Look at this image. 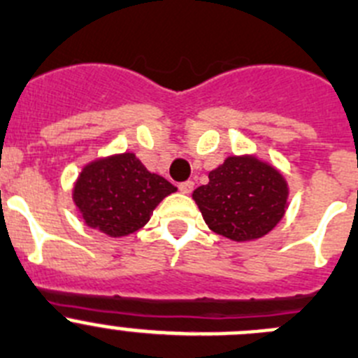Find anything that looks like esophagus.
Instances as JSON below:
<instances>
[{"label": "esophagus", "instance_id": "obj_1", "mask_svg": "<svg viewBox=\"0 0 358 358\" xmlns=\"http://www.w3.org/2000/svg\"><path fill=\"white\" fill-rule=\"evenodd\" d=\"M180 192H183V194H190L192 192V189H194V182L192 180H187V182H182L178 185Z\"/></svg>", "mask_w": 358, "mask_h": 358}]
</instances>
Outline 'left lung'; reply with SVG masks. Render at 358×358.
I'll return each instance as SVG.
<instances>
[{"label":"left lung","mask_w":358,"mask_h":358,"mask_svg":"<svg viewBox=\"0 0 358 358\" xmlns=\"http://www.w3.org/2000/svg\"><path fill=\"white\" fill-rule=\"evenodd\" d=\"M208 178L192 192V199L217 235L235 242L262 238L285 215L288 183L258 157H228Z\"/></svg>","instance_id":"obj_1"}]
</instances>
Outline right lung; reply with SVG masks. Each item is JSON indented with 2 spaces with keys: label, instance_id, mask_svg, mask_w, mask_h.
Segmentation results:
<instances>
[{
  "label": "right lung",
  "instance_id": "obj_1",
  "mask_svg": "<svg viewBox=\"0 0 358 358\" xmlns=\"http://www.w3.org/2000/svg\"><path fill=\"white\" fill-rule=\"evenodd\" d=\"M171 192H176L173 183L150 173L138 157L125 152L86 164L72 199L86 226L116 238L141 229Z\"/></svg>",
  "mask_w": 358,
  "mask_h": 358
}]
</instances>
